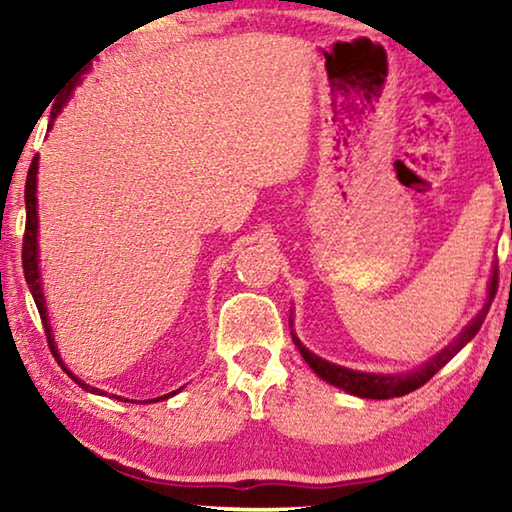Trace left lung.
Here are the masks:
<instances>
[{"instance_id": "left-lung-1", "label": "left lung", "mask_w": 512, "mask_h": 512, "mask_svg": "<svg viewBox=\"0 0 512 512\" xmlns=\"http://www.w3.org/2000/svg\"><path fill=\"white\" fill-rule=\"evenodd\" d=\"M496 284H499V272H496V265H494V272H492V277H489V284H487V300H485V305H482V310L475 314L471 321H468V326L450 342V345L440 349L436 356H431V359L422 363L419 368L408 370V373H363V370H352V368L338 366V363L321 359V356L310 352V349L300 342L296 331H293V314L289 317L291 338L307 366H310L314 373L321 377V380L333 384V387H338L342 391H347V394L359 396V398H375V401L405 396V394H410V391H415L422 387V384L429 382L431 377L452 359V356H457L461 349H464L468 342L475 338V333L480 331L482 321H485V317H487L489 307H492V300L496 296Z\"/></svg>"}]
</instances>
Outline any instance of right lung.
Returning a JSON list of instances; mask_svg holds the SVG:
<instances>
[{
  "mask_svg": "<svg viewBox=\"0 0 512 512\" xmlns=\"http://www.w3.org/2000/svg\"><path fill=\"white\" fill-rule=\"evenodd\" d=\"M69 93H72V88H69ZM69 93L65 95V100L60 104H55L53 111H51V123H48V128H51L55 118H58L62 104L69 100ZM37 172H39V156L32 158V165H30V172H27V181H25V212H27V221H25V237H23V272H25V282L30 286V293L34 298V303H37V310L41 314V324H44V331H46V338H48V347H51V352L55 356V361L60 363L62 370L72 377V380L79 384L81 389L90 391V394H97V396H107V391H100L97 387H90L83 380H79L72 370H67L65 361L60 359V352H58V345H55V338H53V328H51V321H48V312H46V298H44V284H41V268H39V212H37ZM181 389L177 391H170V394L165 396H158L153 398V403L156 401H165V398H170L174 394H179ZM111 398H116V401H128V398H121L116 394H111ZM146 403V401H144ZM151 403V401H149Z\"/></svg>",
  "mask_w": 512,
  "mask_h": 512,
  "instance_id": "add662e5",
  "label": "right lung"
}]
</instances>
